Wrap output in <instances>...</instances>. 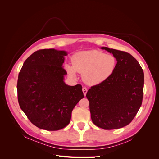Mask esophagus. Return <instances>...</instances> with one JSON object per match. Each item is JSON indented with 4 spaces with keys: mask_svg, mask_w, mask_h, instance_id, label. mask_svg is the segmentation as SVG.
<instances>
[{
    "mask_svg": "<svg viewBox=\"0 0 159 159\" xmlns=\"http://www.w3.org/2000/svg\"><path fill=\"white\" fill-rule=\"evenodd\" d=\"M82 91H83L84 95H86V93H87V91H88V89H87V88H85V87H84V88H82Z\"/></svg>",
    "mask_w": 159,
    "mask_h": 159,
    "instance_id": "esophagus-1",
    "label": "esophagus"
}]
</instances>
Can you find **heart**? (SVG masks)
<instances>
[{"label": "heart", "mask_w": 159, "mask_h": 159, "mask_svg": "<svg viewBox=\"0 0 159 159\" xmlns=\"http://www.w3.org/2000/svg\"><path fill=\"white\" fill-rule=\"evenodd\" d=\"M72 64L66 65V69L73 78L76 73L83 74L86 84L98 85L112 75L117 64L114 56L99 50L82 51L75 53L71 57Z\"/></svg>", "instance_id": "heart-1"}]
</instances>
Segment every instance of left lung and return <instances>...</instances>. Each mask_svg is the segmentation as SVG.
Masks as SVG:
<instances>
[{
	"label": "left lung",
	"instance_id": "8db88e82",
	"mask_svg": "<svg viewBox=\"0 0 159 159\" xmlns=\"http://www.w3.org/2000/svg\"><path fill=\"white\" fill-rule=\"evenodd\" d=\"M117 64L112 75L103 82L91 86L86 97L91 118L100 128L111 130L127 125L140 109L144 87V73L138 61L130 54L107 47Z\"/></svg>",
	"mask_w": 159,
	"mask_h": 159
}]
</instances>
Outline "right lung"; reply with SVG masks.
<instances>
[{
  "label": "right lung",
  "instance_id": "obj_1",
  "mask_svg": "<svg viewBox=\"0 0 159 159\" xmlns=\"http://www.w3.org/2000/svg\"><path fill=\"white\" fill-rule=\"evenodd\" d=\"M65 56V51L39 50L25 60L18 74L19 105L32 124L47 131L68 125L72 110L84 97L81 85L64 81Z\"/></svg>",
  "mask_w": 159,
  "mask_h": 159
}]
</instances>
